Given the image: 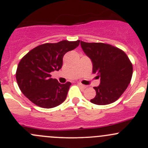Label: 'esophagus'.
<instances>
[{"instance_id":"obj_1","label":"esophagus","mask_w":148,"mask_h":148,"mask_svg":"<svg viewBox=\"0 0 148 148\" xmlns=\"http://www.w3.org/2000/svg\"><path fill=\"white\" fill-rule=\"evenodd\" d=\"M78 85L80 86V87L83 88V89H86V88L87 87V86H86V85H84V84H81V83H78Z\"/></svg>"}]
</instances>
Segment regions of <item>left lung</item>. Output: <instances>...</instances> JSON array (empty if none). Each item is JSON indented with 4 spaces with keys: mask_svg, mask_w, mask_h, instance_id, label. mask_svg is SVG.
Wrapping results in <instances>:
<instances>
[{
    "mask_svg": "<svg viewBox=\"0 0 148 148\" xmlns=\"http://www.w3.org/2000/svg\"><path fill=\"white\" fill-rule=\"evenodd\" d=\"M84 52L92 60V73L100 78V84L95 86L96 96L90 102L105 105L115 102L130 83L132 64L126 53L118 48L104 43L81 41Z\"/></svg>",
    "mask_w": 148,
    "mask_h": 148,
    "instance_id": "8db88e82",
    "label": "left lung"
}]
</instances>
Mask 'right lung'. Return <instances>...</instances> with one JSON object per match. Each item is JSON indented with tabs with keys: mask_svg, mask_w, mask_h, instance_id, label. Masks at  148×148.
Returning <instances> with one entry per match:
<instances>
[{
	"mask_svg": "<svg viewBox=\"0 0 148 148\" xmlns=\"http://www.w3.org/2000/svg\"><path fill=\"white\" fill-rule=\"evenodd\" d=\"M76 41H61L41 44L30 51L21 59L16 73L22 93L36 105L53 108L64 102L71 82L60 84L51 78V72L59 71L66 52L79 45Z\"/></svg>",
	"mask_w": 148,
	"mask_h": 148,
	"instance_id": "obj_1",
	"label": "right lung"
}]
</instances>
